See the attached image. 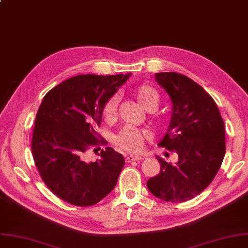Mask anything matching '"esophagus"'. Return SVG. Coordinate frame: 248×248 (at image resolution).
Returning a JSON list of instances; mask_svg holds the SVG:
<instances>
[{
    "label": "esophagus",
    "mask_w": 248,
    "mask_h": 248,
    "mask_svg": "<svg viewBox=\"0 0 248 248\" xmlns=\"http://www.w3.org/2000/svg\"><path fill=\"white\" fill-rule=\"evenodd\" d=\"M143 159V156H139V155H127L125 158L126 162H130V161H136V160H140Z\"/></svg>",
    "instance_id": "1"
}]
</instances>
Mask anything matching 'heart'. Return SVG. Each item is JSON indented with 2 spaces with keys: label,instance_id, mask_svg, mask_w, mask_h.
Wrapping results in <instances>:
<instances>
[{
  "label": "heart",
  "instance_id": "b5f03b06",
  "mask_svg": "<svg viewBox=\"0 0 248 248\" xmlns=\"http://www.w3.org/2000/svg\"><path fill=\"white\" fill-rule=\"evenodd\" d=\"M134 93L137 100L146 110L154 111L157 108L160 102V97L157 91L153 87L147 85L139 86L135 89ZM118 103V94H113L106 102L103 108V115L106 121H111L115 117ZM150 139L151 133L148 130L126 126L115 138V143L124 151L129 153H139L143 148L144 141Z\"/></svg>",
  "mask_w": 248,
  "mask_h": 248
}]
</instances>
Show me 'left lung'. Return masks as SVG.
<instances>
[{
  "label": "left lung",
  "instance_id": "8db88e82",
  "mask_svg": "<svg viewBox=\"0 0 248 248\" xmlns=\"http://www.w3.org/2000/svg\"><path fill=\"white\" fill-rule=\"evenodd\" d=\"M155 81L171 100V118L159 146L178 155L160 164L146 186L155 197L172 203L193 199L217 175L225 155L224 123L213 98L199 84L174 72L156 73Z\"/></svg>",
  "mask_w": 248,
  "mask_h": 248
}]
</instances>
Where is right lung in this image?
I'll return each mask as SVG.
<instances>
[{"label":"right lung","instance_id":"add662e5","mask_svg":"<svg viewBox=\"0 0 248 248\" xmlns=\"http://www.w3.org/2000/svg\"><path fill=\"white\" fill-rule=\"evenodd\" d=\"M130 75L76 76L43 98L31 154L44 183L61 200L77 206L93 205L117 185L124 166L123 155L108 146L97 153L95 161H89L87 152L100 138L96 128L104 105Z\"/></svg>","mask_w":248,"mask_h":248}]
</instances>
